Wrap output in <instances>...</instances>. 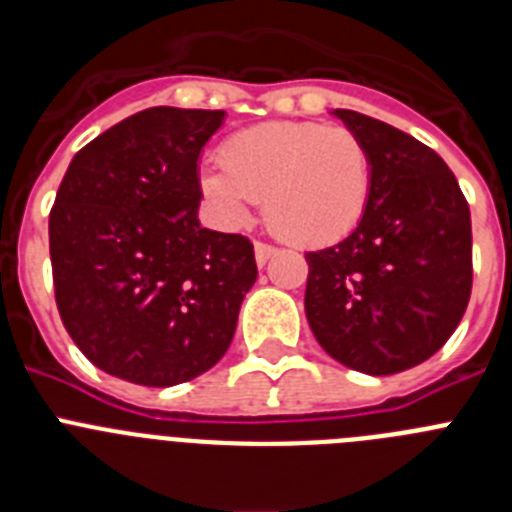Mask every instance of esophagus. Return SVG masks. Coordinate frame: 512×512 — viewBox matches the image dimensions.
I'll use <instances>...</instances> for the list:
<instances>
[{"instance_id":"1","label":"esophagus","mask_w":512,"mask_h":512,"mask_svg":"<svg viewBox=\"0 0 512 512\" xmlns=\"http://www.w3.org/2000/svg\"><path fill=\"white\" fill-rule=\"evenodd\" d=\"M253 251H256V264H259V266H264L266 261H269L271 256H274V253H277V248H274V246H269V243H261V241H256V243H253Z\"/></svg>"}]
</instances>
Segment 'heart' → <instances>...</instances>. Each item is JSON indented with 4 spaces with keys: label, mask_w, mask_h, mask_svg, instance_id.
I'll return each instance as SVG.
<instances>
[{
    "label": "heart",
    "mask_w": 512,
    "mask_h": 512,
    "mask_svg": "<svg viewBox=\"0 0 512 512\" xmlns=\"http://www.w3.org/2000/svg\"><path fill=\"white\" fill-rule=\"evenodd\" d=\"M200 192L223 225H243L264 202L266 225L292 246L341 241L364 217L372 153L348 128L264 122L230 135L220 169L200 171Z\"/></svg>",
    "instance_id": "1"
}]
</instances>
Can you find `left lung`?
<instances>
[{
	"mask_svg": "<svg viewBox=\"0 0 512 512\" xmlns=\"http://www.w3.org/2000/svg\"><path fill=\"white\" fill-rule=\"evenodd\" d=\"M372 153V194L348 238L305 253V312L320 346L356 372L431 359L472 295V217L454 171L413 135L336 110Z\"/></svg>",
	"mask_w": 512,
	"mask_h": 512,
	"instance_id": "8db88e82",
	"label": "left lung"
}]
</instances>
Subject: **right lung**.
I'll return each instance as SVG.
<instances>
[{"instance_id":"right-lung-1","label":"right lung","mask_w":512,"mask_h":512,"mask_svg":"<svg viewBox=\"0 0 512 512\" xmlns=\"http://www.w3.org/2000/svg\"><path fill=\"white\" fill-rule=\"evenodd\" d=\"M223 110L151 107L87 143L53 202L56 305L102 372L146 387L223 359L256 282L246 235L202 228L197 161Z\"/></svg>"}]
</instances>
